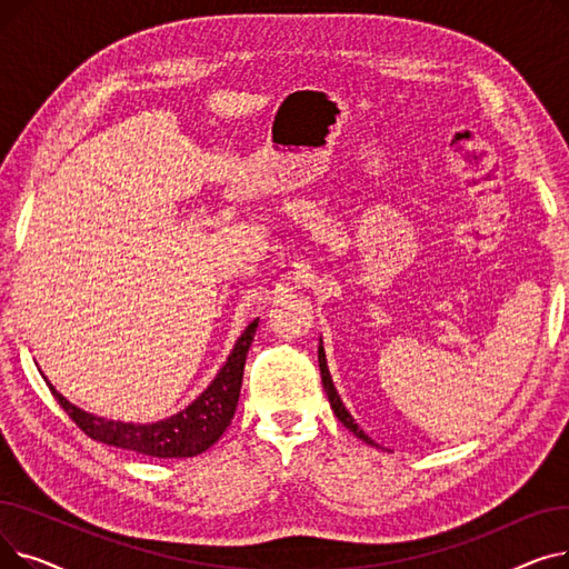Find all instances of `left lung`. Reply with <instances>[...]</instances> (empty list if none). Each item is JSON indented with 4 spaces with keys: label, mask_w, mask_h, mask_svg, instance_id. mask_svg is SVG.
<instances>
[{
    "label": "left lung",
    "mask_w": 569,
    "mask_h": 569,
    "mask_svg": "<svg viewBox=\"0 0 569 569\" xmlns=\"http://www.w3.org/2000/svg\"><path fill=\"white\" fill-rule=\"evenodd\" d=\"M318 365H320V378H322V387H325V392H327V399H330V406H332L335 415L339 417V422H341L348 431H352L360 440H365V442H369V445H376V442L360 429V425H357V422L352 420V415L346 410V406H343V401H341V397H339V392H337V387H335V382H332L330 369H327V357H325L322 339H320V346H318ZM376 447H378V445H376Z\"/></svg>",
    "instance_id": "1"
}]
</instances>
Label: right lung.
Segmentation results:
<instances>
[{
  "label": "right lung",
  "instance_id": "right-lung-1",
  "mask_svg": "<svg viewBox=\"0 0 569 569\" xmlns=\"http://www.w3.org/2000/svg\"><path fill=\"white\" fill-rule=\"evenodd\" d=\"M258 327V318L247 327L242 337L237 339L232 352L228 355L226 365L217 373V378L207 385V390L177 415L152 425H133L97 417L78 406H73L67 397L59 395L50 380L46 378L52 397L64 408L71 420L99 442L119 447V450H131L136 455L157 457V459H187L198 457L212 447L223 431L230 427L234 408L242 390V376L247 352L251 348L253 335Z\"/></svg>",
  "mask_w": 569,
  "mask_h": 569
}]
</instances>
